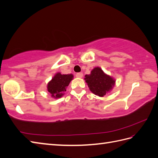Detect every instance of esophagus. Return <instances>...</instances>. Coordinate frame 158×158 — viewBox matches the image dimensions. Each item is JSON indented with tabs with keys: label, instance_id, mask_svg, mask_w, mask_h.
<instances>
[{
	"label": "esophagus",
	"instance_id": "1",
	"mask_svg": "<svg viewBox=\"0 0 158 158\" xmlns=\"http://www.w3.org/2000/svg\"><path fill=\"white\" fill-rule=\"evenodd\" d=\"M76 76L77 78H82L83 76V73L82 72H80V73H77L76 74Z\"/></svg>",
	"mask_w": 158,
	"mask_h": 158
}]
</instances>
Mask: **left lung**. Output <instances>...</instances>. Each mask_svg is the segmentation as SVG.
I'll list each match as a JSON object with an SVG mask.
<instances>
[{
	"label": "left lung",
	"instance_id": "obj_1",
	"mask_svg": "<svg viewBox=\"0 0 158 158\" xmlns=\"http://www.w3.org/2000/svg\"><path fill=\"white\" fill-rule=\"evenodd\" d=\"M85 76V80L90 90L101 97L110 93L115 84V80L113 77L107 75L99 67H95L90 74Z\"/></svg>",
	"mask_w": 158,
	"mask_h": 158
}]
</instances>
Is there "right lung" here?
<instances>
[{
  "label": "right lung",
  "mask_w": 158,
  "mask_h": 158,
  "mask_svg": "<svg viewBox=\"0 0 158 158\" xmlns=\"http://www.w3.org/2000/svg\"><path fill=\"white\" fill-rule=\"evenodd\" d=\"M73 75L72 73L61 74L60 72L56 73L47 84V91L51 94V97L59 99L64 95L67 86L73 80Z\"/></svg>",
  "instance_id": "add662e5"
}]
</instances>
